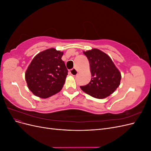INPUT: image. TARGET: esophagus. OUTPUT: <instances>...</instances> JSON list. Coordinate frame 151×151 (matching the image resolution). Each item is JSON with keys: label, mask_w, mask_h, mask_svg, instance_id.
Wrapping results in <instances>:
<instances>
[{"label": "esophagus", "mask_w": 151, "mask_h": 151, "mask_svg": "<svg viewBox=\"0 0 151 151\" xmlns=\"http://www.w3.org/2000/svg\"><path fill=\"white\" fill-rule=\"evenodd\" d=\"M70 74L73 76H75L76 75H77V74H78V72H77V70L76 69V68H72V69H71L70 71Z\"/></svg>", "instance_id": "esophagus-1"}]
</instances>
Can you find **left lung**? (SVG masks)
<instances>
[{
	"label": "left lung",
	"mask_w": 151,
	"mask_h": 151,
	"mask_svg": "<svg viewBox=\"0 0 151 151\" xmlns=\"http://www.w3.org/2000/svg\"><path fill=\"white\" fill-rule=\"evenodd\" d=\"M83 53L89 60L92 78L88 84L81 86V89L95 98H106L120 86L121 73L111 58L101 50L93 48Z\"/></svg>",
	"instance_id": "1"
}]
</instances>
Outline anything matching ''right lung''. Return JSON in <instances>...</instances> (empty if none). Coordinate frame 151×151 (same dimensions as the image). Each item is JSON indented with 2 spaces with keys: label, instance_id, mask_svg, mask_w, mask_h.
Here are the masks:
<instances>
[{
  "label": "right lung",
  "instance_id": "add662e5",
  "mask_svg": "<svg viewBox=\"0 0 151 151\" xmlns=\"http://www.w3.org/2000/svg\"><path fill=\"white\" fill-rule=\"evenodd\" d=\"M63 53L53 48L38 53L25 73L29 89L41 98H47L60 92L65 84L68 70L62 60Z\"/></svg>",
  "mask_w": 151,
  "mask_h": 151
}]
</instances>
